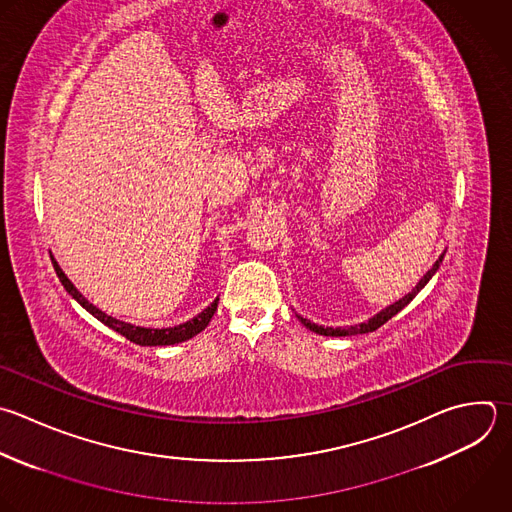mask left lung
Wrapping results in <instances>:
<instances>
[{
  "label": "left lung",
  "mask_w": 512,
  "mask_h": 512,
  "mask_svg": "<svg viewBox=\"0 0 512 512\" xmlns=\"http://www.w3.org/2000/svg\"><path fill=\"white\" fill-rule=\"evenodd\" d=\"M444 254H446V250L438 256V260L432 264V268L418 280V284L412 288V292H408L406 296H402L400 300H396L394 304H390V306H386L384 310H380L378 314H374L372 318H368L366 322H360V324H354V326H348V328H330V326H318V324H314V322H310L308 318H302L300 314H296L298 316V320L308 328V330H312V332H316V334H322V336H352V334H366V332H372V330H376V328H380L384 322H388L392 316H396L406 304H410V300L428 284V280L436 274V270L440 268V264H442V258H444Z\"/></svg>",
  "instance_id": "left-lung-1"
}]
</instances>
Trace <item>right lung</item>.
I'll return each mask as SVG.
<instances>
[{
  "label": "right lung",
  "mask_w": 512,
  "mask_h": 512,
  "mask_svg": "<svg viewBox=\"0 0 512 512\" xmlns=\"http://www.w3.org/2000/svg\"><path fill=\"white\" fill-rule=\"evenodd\" d=\"M52 262H54V268H56V274L60 278V282L64 284V288L68 290V294L80 304L84 306L94 318H98L102 324H106L108 328L116 330L118 334H122L124 338H128L130 342L134 344H140V346H170V344H178V342H184V340H190L192 336H196L198 332H202L216 308H218V300L216 298L208 308H204L198 316H194L192 320L184 322V324H178V326H172V328H144V326H136V324H130V322H124V320H118L114 316H108L106 312H102L98 306H94L92 302H88V298H84V294L72 284V280L64 274V270L60 268V264L54 260L52 256Z\"/></svg>",
  "instance_id": "add662e5"
}]
</instances>
